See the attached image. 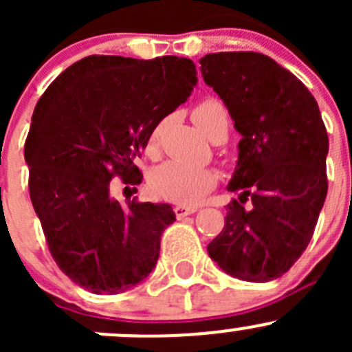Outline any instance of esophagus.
Segmentation results:
<instances>
[{
  "instance_id": "esophagus-1",
  "label": "esophagus",
  "mask_w": 352,
  "mask_h": 352,
  "mask_svg": "<svg viewBox=\"0 0 352 352\" xmlns=\"http://www.w3.org/2000/svg\"><path fill=\"white\" fill-rule=\"evenodd\" d=\"M173 211H175V216L177 218H186V216L192 214V212L197 211V208H194V206H182V204H177L175 208H173Z\"/></svg>"
}]
</instances>
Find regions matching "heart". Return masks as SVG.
Returning a JSON list of instances; mask_svg holds the SVG:
<instances>
[{
	"instance_id": "b5f03b06",
	"label": "heart",
	"mask_w": 352,
	"mask_h": 352,
	"mask_svg": "<svg viewBox=\"0 0 352 352\" xmlns=\"http://www.w3.org/2000/svg\"><path fill=\"white\" fill-rule=\"evenodd\" d=\"M194 120L209 140L216 136L221 129H228L230 120L225 105L216 98H208L194 109ZM163 122L156 124L148 138V151H155L158 146ZM219 173L209 166H192L180 162H166L156 166L151 172L148 187L156 199L179 202V204L192 206L201 201L209 190L218 184Z\"/></svg>"
}]
</instances>
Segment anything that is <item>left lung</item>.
<instances>
[{
	"label": "left lung",
	"instance_id": "1",
	"mask_svg": "<svg viewBox=\"0 0 352 352\" xmlns=\"http://www.w3.org/2000/svg\"><path fill=\"white\" fill-rule=\"evenodd\" d=\"M199 63L242 136L226 187L239 197L226 206L209 257L242 281H272L310 243L327 196L329 136L318 104L293 73L261 52H216Z\"/></svg>",
	"mask_w": 352,
	"mask_h": 352
}]
</instances>
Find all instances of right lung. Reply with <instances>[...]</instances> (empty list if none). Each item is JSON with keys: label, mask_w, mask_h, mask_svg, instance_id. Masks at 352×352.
<instances>
[{"label": "right lung", "mask_w": 352, "mask_h": 352, "mask_svg": "<svg viewBox=\"0 0 352 352\" xmlns=\"http://www.w3.org/2000/svg\"><path fill=\"white\" fill-rule=\"evenodd\" d=\"M196 83L187 58L88 56L38 98L25 141L32 206L56 264L90 293H124L155 269L172 206L124 208L110 197V180L141 184L134 162Z\"/></svg>", "instance_id": "add662e5"}]
</instances>
